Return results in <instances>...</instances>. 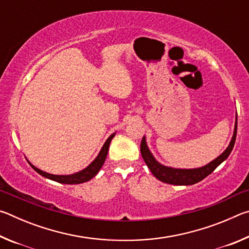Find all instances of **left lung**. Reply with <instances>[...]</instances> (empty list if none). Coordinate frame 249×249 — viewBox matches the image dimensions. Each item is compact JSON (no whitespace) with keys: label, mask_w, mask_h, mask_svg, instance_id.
<instances>
[{"label":"left lung","mask_w":249,"mask_h":249,"mask_svg":"<svg viewBox=\"0 0 249 249\" xmlns=\"http://www.w3.org/2000/svg\"><path fill=\"white\" fill-rule=\"evenodd\" d=\"M236 134H237V116H236L234 135L233 137H231V141L226 150L221 156H218L216 159H214L213 161L208 163L206 166L196 168V169H174V168L160 165L157 160L154 158V156L151 155L148 147H147L145 137H142L141 142V153L142 156V159H144L146 165L148 166L151 174H153L158 180L161 181V182L176 185H190L196 182H200V181L203 180L205 177L212 174V172L215 170L227 157H229L231 151L233 150V147L236 141Z\"/></svg>","instance_id":"obj_1"}]
</instances>
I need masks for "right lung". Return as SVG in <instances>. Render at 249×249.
Listing matches in <instances>:
<instances>
[{"mask_svg":"<svg viewBox=\"0 0 249 249\" xmlns=\"http://www.w3.org/2000/svg\"><path fill=\"white\" fill-rule=\"evenodd\" d=\"M115 136V134H112L111 136H109L107 142H105V144L103 145L102 149H101L100 154L98 155V157H96L93 161H92L89 166H88L86 169H83L82 171L77 172V174H73V175H69V176H57V175H50L47 174V172H44L41 171L38 168L34 167L32 163H29L33 167V169L38 172L39 175H41L45 178H48L50 180H53V181H57V182H60V183H65V184H78V183H83V182H87V181H89L90 179L93 178V177L98 174L99 170L101 169V167L103 166V163L105 161V158H107V151H108V147H109V142L113 140V137Z\"/></svg>","mask_w":249,"mask_h":249,"instance_id":"obj_1","label":"right lung"}]
</instances>
